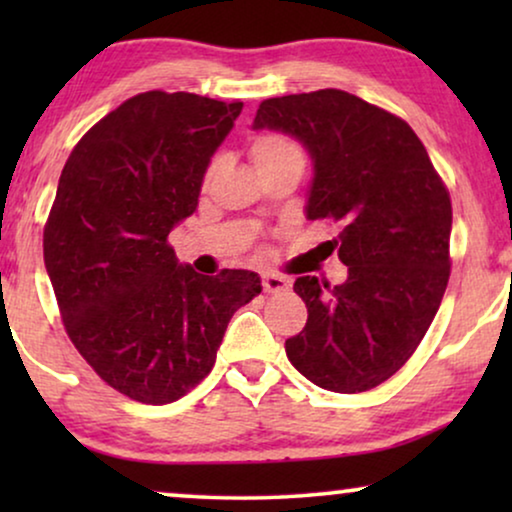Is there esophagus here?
<instances>
[{"mask_svg":"<svg viewBox=\"0 0 512 512\" xmlns=\"http://www.w3.org/2000/svg\"><path fill=\"white\" fill-rule=\"evenodd\" d=\"M289 289V279L279 275H263V291L265 293H282Z\"/></svg>","mask_w":512,"mask_h":512,"instance_id":"34e87169","label":"esophagus"}]
</instances>
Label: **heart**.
<instances>
[{
  "instance_id": "obj_1",
  "label": "heart",
  "mask_w": 512,
  "mask_h": 512,
  "mask_svg": "<svg viewBox=\"0 0 512 512\" xmlns=\"http://www.w3.org/2000/svg\"><path fill=\"white\" fill-rule=\"evenodd\" d=\"M249 158L261 177L284 170V167H305V151L296 139L282 132H261L249 142ZM219 163H212L205 172V186L212 184Z\"/></svg>"
}]
</instances>
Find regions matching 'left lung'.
<instances>
[{
  "label": "left lung",
  "mask_w": 512,
  "mask_h": 512,
  "mask_svg": "<svg viewBox=\"0 0 512 512\" xmlns=\"http://www.w3.org/2000/svg\"><path fill=\"white\" fill-rule=\"evenodd\" d=\"M254 130L296 137L314 177L305 214L331 219L328 242L347 279L298 277L307 324L286 340L298 373L321 389L359 394L410 359L450 279V193L403 118L345 90L263 100Z\"/></svg>",
  "instance_id": "1"
}]
</instances>
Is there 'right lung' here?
I'll use <instances>...</instances> for the list:
<instances>
[{
	"label": "right lung",
	"mask_w": 512,
	"mask_h": 512,
	"mask_svg": "<svg viewBox=\"0 0 512 512\" xmlns=\"http://www.w3.org/2000/svg\"><path fill=\"white\" fill-rule=\"evenodd\" d=\"M242 102L195 93L125 100L69 153L44 228V263L69 340L109 387L165 405L205 380L251 270L181 265L167 235L198 207L202 179Z\"/></svg>",
	"instance_id": "right-lung-1"
}]
</instances>
